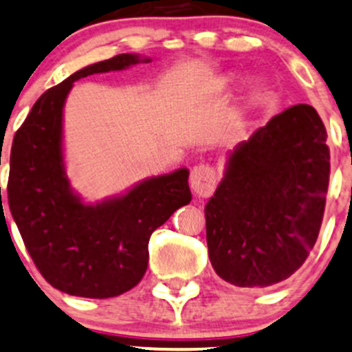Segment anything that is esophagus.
Instances as JSON below:
<instances>
[{
  "label": "esophagus",
  "instance_id": "34e87169",
  "mask_svg": "<svg viewBox=\"0 0 352 352\" xmlns=\"http://www.w3.org/2000/svg\"><path fill=\"white\" fill-rule=\"evenodd\" d=\"M190 187L197 197H209L216 188V172L209 165H197L190 172Z\"/></svg>",
  "mask_w": 352,
  "mask_h": 352
}]
</instances>
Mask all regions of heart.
Segmentation results:
<instances>
[{"mask_svg":"<svg viewBox=\"0 0 352 352\" xmlns=\"http://www.w3.org/2000/svg\"><path fill=\"white\" fill-rule=\"evenodd\" d=\"M232 79H234V77H232V76L224 77V79H221L219 82H217V87H226V86H229V84L232 82ZM250 91H251V94H253V96L258 94V92L261 91V82H260V80H254L253 86H251Z\"/></svg>","mask_w":352,"mask_h":352,"instance_id":"1","label":"heart"}]
</instances>
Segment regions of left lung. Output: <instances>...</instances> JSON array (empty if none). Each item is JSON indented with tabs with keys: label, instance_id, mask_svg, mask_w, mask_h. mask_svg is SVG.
<instances>
[{
	"label": "left lung",
	"instance_id": "8db88e82",
	"mask_svg": "<svg viewBox=\"0 0 352 352\" xmlns=\"http://www.w3.org/2000/svg\"><path fill=\"white\" fill-rule=\"evenodd\" d=\"M325 140L317 111L297 104L229 155L204 209L209 258L221 278L270 287L303 265L324 217L331 173Z\"/></svg>",
	"mask_w": 352,
	"mask_h": 352
}]
</instances>
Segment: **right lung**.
I'll return each mask as SVG.
<instances>
[{
    "label": "right lung",
    "instance_id": "1",
    "mask_svg": "<svg viewBox=\"0 0 352 352\" xmlns=\"http://www.w3.org/2000/svg\"><path fill=\"white\" fill-rule=\"evenodd\" d=\"M150 58L120 54L77 70L36 99L13 138L11 216L43 278L76 297H118L138 285L146 272L151 232L192 199L187 168L148 179L123 197L96 206L82 204L69 187L62 109L72 84Z\"/></svg>",
    "mask_w": 352,
    "mask_h": 352
}]
</instances>
